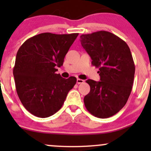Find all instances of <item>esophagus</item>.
Returning <instances> with one entry per match:
<instances>
[{
	"mask_svg": "<svg viewBox=\"0 0 151 151\" xmlns=\"http://www.w3.org/2000/svg\"><path fill=\"white\" fill-rule=\"evenodd\" d=\"M84 80H83V79H77V84H82V83H84Z\"/></svg>",
	"mask_w": 151,
	"mask_h": 151,
	"instance_id": "obj_1",
	"label": "esophagus"
}]
</instances>
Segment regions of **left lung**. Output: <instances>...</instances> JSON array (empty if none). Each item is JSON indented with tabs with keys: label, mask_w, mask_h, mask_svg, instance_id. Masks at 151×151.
I'll list each match as a JSON object with an SVG mask.
<instances>
[{
	"label": "left lung",
	"mask_w": 151,
	"mask_h": 151,
	"mask_svg": "<svg viewBox=\"0 0 151 151\" xmlns=\"http://www.w3.org/2000/svg\"><path fill=\"white\" fill-rule=\"evenodd\" d=\"M80 42L100 76L99 81H86L90 91L84 96V105L94 116H112L125 106L132 89L135 65L131 50L123 40L107 31L81 35Z\"/></svg>",
	"instance_id": "1"
}]
</instances>
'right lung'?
I'll return each mask as SVG.
<instances>
[{"label": "right lung", "instance_id": "add662e5", "mask_svg": "<svg viewBox=\"0 0 151 151\" xmlns=\"http://www.w3.org/2000/svg\"><path fill=\"white\" fill-rule=\"evenodd\" d=\"M78 33L45 32L29 38L19 48L13 76L15 88L24 107L34 116L47 118L62 108L77 78L56 74L63 65Z\"/></svg>", "mask_w": 151, "mask_h": 151}]
</instances>
